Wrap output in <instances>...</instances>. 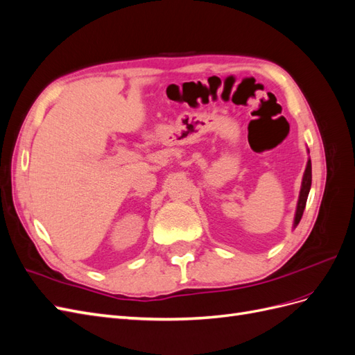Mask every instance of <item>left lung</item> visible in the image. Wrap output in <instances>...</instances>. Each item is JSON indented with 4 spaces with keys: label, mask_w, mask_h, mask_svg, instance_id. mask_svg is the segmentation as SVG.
Masks as SVG:
<instances>
[{
    "label": "left lung",
    "mask_w": 355,
    "mask_h": 355,
    "mask_svg": "<svg viewBox=\"0 0 355 355\" xmlns=\"http://www.w3.org/2000/svg\"><path fill=\"white\" fill-rule=\"evenodd\" d=\"M311 180H313V175H311V159H308V164L304 173L302 179V188H300V194H299V201H297V209H296V216H295V227H297V223L300 222V218H302L305 206H306V200L309 194V188H311Z\"/></svg>",
    "instance_id": "obj_1"
}]
</instances>
